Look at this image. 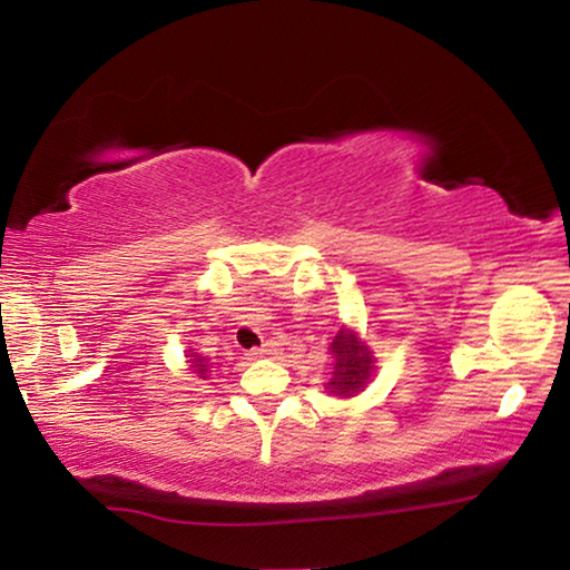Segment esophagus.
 Returning <instances> with one entry per match:
<instances>
[{
	"mask_svg": "<svg viewBox=\"0 0 570 570\" xmlns=\"http://www.w3.org/2000/svg\"><path fill=\"white\" fill-rule=\"evenodd\" d=\"M268 354H274V344H264V346H258V350H250L246 356L248 360H258V356H268Z\"/></svg>",
	"mask_w": 570,
	"mask_h": 570,
	"instance_id": "1",
	"label": "esophagus"
}]
</instances>
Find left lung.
Instances as JSON below:
<instances>
[{
	"label": "left lung",
	"instance_id": "left-lung-1",
	"mask_svg": "<svg viewBox=\"0 0 570 570\" xmlns=\"http://www.w3.org/2000/svg\"><path fill=\"white\" fill-rule=\"evenodd\" d=\"M332 372L324 390L330 397L352 400L374 380V352L354 326H342L330 344Z\"/></svg>",
	"mask_w": 570,
	"mask_h": 570
}]
</instances>
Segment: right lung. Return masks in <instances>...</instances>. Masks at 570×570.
I'll return each mask as SVG.
<instances>
[{
    "label": "right lung",
    "instance_id": "right-lung-1",
    "mask_svg": "<svg viewBox=\"0 0 570 570\" xmlns=\"http://www.w3.org/2000/svg\"><path fill=\"white\" fill-rule=\"evenodd\" d=\"M186 374H190L193 380H208L210 362L206 360V356H200L198 352L188 350L186 352Z\"/></svg>",
    "mask_w": 570,
    "mask_h": 570
}]
</instances>
